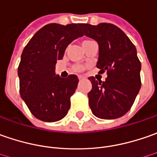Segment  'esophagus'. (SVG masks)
<instances>
[{
  "label": "esophagus",
  "mask_w": 157,
  "mask_h": 157,
  "mask_svg": "<svg viewBox=\"0 0 157 157\" xmlns=\"http://www.w3.org/2000/svg\"><path fill=\"white\" fill-rule=\"evenodd\" d=\"M84 78L85 77H83V76H79V81H82V80H84Z\"/></svg>",
  "instance_id": "34e87169"
}]
</instances>
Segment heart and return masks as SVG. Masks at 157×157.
Returning <instances> with one entry per match:
<instances>
[{
    "label": "heart",
    "instance_id": "heart-1",
    "mask_svg": "<svg viewBox=\"0 0 157 157\" xmlns=\"http://www.w3.org/2000/svg\"><path fill=\"white\" fill-rule=\"evenodd\" d=\"M88 41H84L83 42H82V44L85 43V42H88ZM75 70H77V71H82V67H81V66H77V67H75Z\"/></svg>",
    "mask_w": 157,
    "mask_h": 157
}]
</instances>
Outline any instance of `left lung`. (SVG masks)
<instances>
[{
    "label": "left lung",
    "instance_id": "8db88e82",
    "mask_svg": "<svg viewBox=\"0 0 157 157\" xmlns=\"http://www.w3.org/2000/svg\"><path fill=\"white\" fill-rule=\"evenodd\" d=\"M84 35L99 45L96 67L107 71L105 82L89 77L92 89L88 94L92 113L101 119H116L132 107L141 88V62L135 45L116 25L81 24Z\"/></svg>",
    "mask_w": 157,
    "mask_h": 157
}]
</instances>
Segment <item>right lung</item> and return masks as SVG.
I'll use <instances>...</instances> for the list:
<instances>
[{
    "label": "right lung",
    "mask_w": 157,
    "mask_h": 157,
    "mask_svg": "<svg viewBox=\"0 0 157 157\" xmlns=\"http://www.w3.org/2000/svg\"><path fill=\"white\" fill-rule=\"evenodd\" d=\"M81 24L51 23L38 30L25 47L18 67L20 94L33 116L56 122L68 114L70 97L79 82L75 75L62 78L56 64L67 47L83 34Z\"/></svg>",
    "instance_id": "1"
}]
</instances>
